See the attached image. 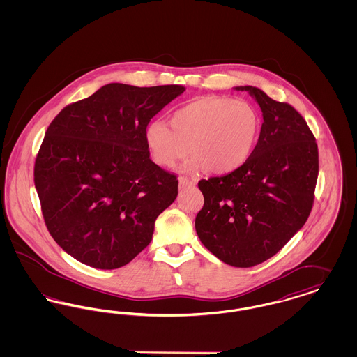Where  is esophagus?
<instances>
[{
	"mask_svg": "<svg viewBox=\"0 0 357 357\" xmlns=\"http://www.w3.org/2000/svg\"><path fill=\"white\" fill-rule=\"evenodd\" d=\"M192 186H195V182H194V181L188 179L186 176H181V178H179V187H181V188Z\"/></svg>",
	"mask_w": 357,
	"mask_h": 357,
	"instance_id": "obj_1",
	"label": "esophagus"
}]
</instances>
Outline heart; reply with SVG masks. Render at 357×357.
Returning <instances> with one entry per match:
<instances>
[{
	"instance_id": "1",
	"label": "heart",
	"mask_w": 357,
	"mask_h": 357,
	"mask_svg": "<svg viewBox=\"0 0 357 357\" xmlns=\"http://www.w3.org/2000/svg\"><path fill=\"white\" fill-rule=\"evenodd\" d=\"M170 125L155 120L144 130L147 149L158 166L172 169L191 151L194 156L185 166L187 171L208 167L215 174H227L250 158L262 121L250 102L208 95L178 108Z\"/></svg>"
}]
</instances>
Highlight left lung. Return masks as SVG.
<instances>
[{
	"label": "left lung",
	"mask_w": 357,
	"mask_h": 357,
	"mask_svg": "<svg viewBox=\"0 0 357 357\" xmlns=\"http://www.w3.org/2000/svg\"><path fill=\"white\" fill-rule=\"evenodd\" d=\"M264 123L250 158L227 175L199 181L204 207L195 230L222 262L252 268L278 253L305 223L319 175L316 139L288 102L245 85Z\"/></svg>",
	"instance_id": "1"
}]
</instances>
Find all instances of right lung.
I'll list each match as a JSON object with an SVG mask.
<instances>
[{
	"label": "right lung",
	"mask_w": 357,
	"mask_h": 357,
	"mask_svg": "<svg viewBox=\"0 0 357 357\" xmlns=\"http://www.w3.org/2000/svg\"><path fill=\"white\" fill-rule=\"evenodd\" d=\"M183 92L182 85L111 83L52 120L34 186L52 237L75 259L118 269L151 242L178 179L150 159L144 130Z\"/></svg>",
	"instance_id": "right-lung-1"
}]
</instances>
